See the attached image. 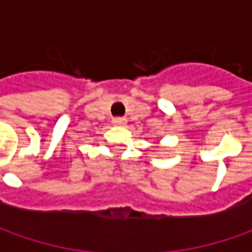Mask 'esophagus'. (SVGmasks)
I'll list each match as a JSON object with an SVG mask.
<instances>
[{"instance_id": "34e87169", "label": "esophagus", "mask_w": 252, "mask_h": 252, "mask_svg": "<svg viewBox=\"0 0 252 252\" xmlns=\"http://www.w3.org/2000/svg\"><path fill=\"white\" fill-rule=\"evenodd\" d=\"M112 123L116 125V126H122V125L126 123V119H125V118H113V119H112Z\"/></svg>"}]
</instances>
